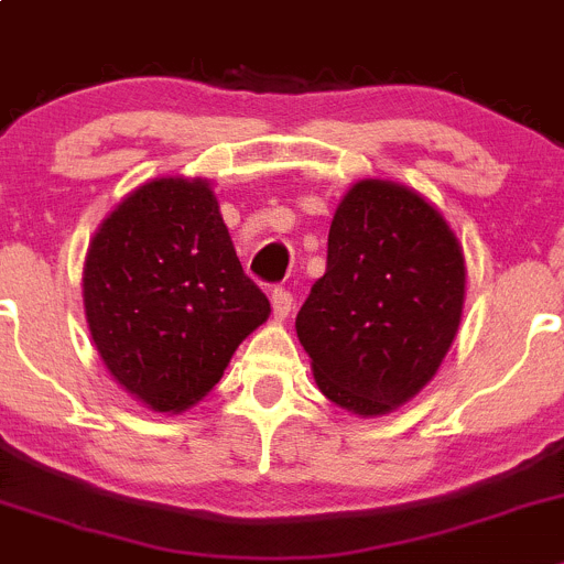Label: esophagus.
Segmentation results:
<instances>
[{"instance_id":"34e87169","label":"esophagus","mask_w":564,"mask_h":564,"mask_svg":"<svg viewBox=\"0 0 564 564\" xmlns=\"http://www.w3.org/2000/svg\"><path fill=\"white\" fill-rule=\"evenodd\" d=\"M270 300H272V314H275V318H286L289 314H292L294 300H292V294H289L283 286L272 289V297Z\"/></svg>"}]
</instances>
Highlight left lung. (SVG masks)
Returning <instances> with one entry per match:
<instances>
[{"instance_id":"obj_1","label":"left lung","mask_w":564,"mask_h":564,"mask_svg":"<svg viewBox=\"0 0 564 564\" xmlns=\"http://www.w3.org/2000/svg\"><path fill=\"white\" fill-rule=\"evenodd\" d=\"M464 292V250L440 209L395 182H357L294 324L318 390L362 417L406 403L440 371Z\"/></svg>"}]
</instances>
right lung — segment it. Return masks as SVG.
<instances>
[{
	"mask_svg": "<svg viewBox=\"0 0 564 564\" xmlns=\"http://www.w3.org/2000/svg\"><path fill=\"white\" fill-rule=\"evenodd\" d=\"M84 311L108 373L155 412H185L270 316L207 180L135 187L95 231Z\"/></svg>",
	"mask_w": 564,
	"mask_h": 564,
	"instance_id": "add662e5",
	"label": "right lung"
}]
</instances>
